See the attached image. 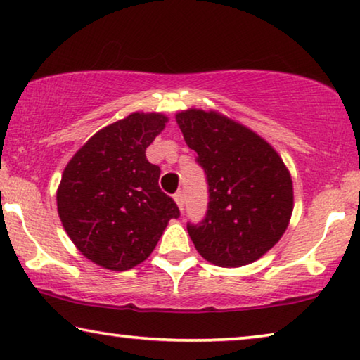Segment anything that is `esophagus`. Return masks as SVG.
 I'll return each instance as SVG.
<instances>
[{
    "label": "esophagus",
    "instance_id": "1",
    "mask_svg": "<svg viewBox=\"0 0 360 360\" xmlns=\"http://www.w3.org/2000/svg\"><path fill=\"white\" fill-rule=\"evenodd\" d=\"M174 199H175L176 206H179L180 211H184V207H185V195H184V191L175 193V195H174Z\"/></svg>",
    "mask_w": 360,
    "mask_h": 360
}]
</instances>
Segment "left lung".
<instances>
[{"label":"left lung","instance_id":"obj_1","mask_svg":"<svg viewBox=\"0 0 360 360\" xmlns=\"http://www.w3.org/2000/svg\"><path fill=\"white\" fill-rule=\"evenodd\" d=\"M175 119L209 185L206 217L186 225L198 252L219 267L257 261L290 224V170L272 145L226 115L186 109Z\"/></svg>","mask_w":360,"mask_h":360}]
</instances>
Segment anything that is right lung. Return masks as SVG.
<instances>
[{
	"label": "right lung",
	"mask_w": 360,
	"mask_h": 360,
	"mask_svg": "<svg viewBox=\"0 0 360 360\" xmlns=\"http://www.w3.org/2000/svg\"><path fill=\"white\" fill-rule=\"evenodd\" d=\"M161 112H131L96 131L58 186V212L72 243L99 267L124 272L146 261L170 219L180 215L146 159L167 124Z\"/></svg>",
	"instance_id": "right-lung-1"
}]
</instances>
